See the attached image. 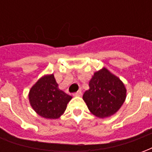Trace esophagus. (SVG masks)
I'll use <instances>...</instances> for the list:
<instances>
[{"label": "esophagus", "instance_id": "obj_1", "mask_svg": "<svg viewBox=\"0 0 152 152\" xmlns=\"http://www.w3.org/2000/svg\"><path fill=\"white\" fill-rule=\"evenodd\" d=\"M74 96H77V97H80V96L82 95V92H81V90H78L77 92L74 93Z\"/></svg>", "mask_w": 152, "mask_h": 152}]
</instances>
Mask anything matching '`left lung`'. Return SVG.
Returning <instances> with one entry per match:
<instances>
[{"instance_id": "left-lung-1", "label": "left lung", "mask_w": 152, "mask_h": 152, "mask_svg": "<svg viewBox=\"0 0 152 152\" xmlns=\"http://www.w3.org/2000/svg\"><path fill=\"white\" fill-rule=\"evenodd\" d=\"M89 86L83 99L90 112L99 118L114 115L126 99L123 82L105 67L94 74Z\"/></svg>"}]
</instances>
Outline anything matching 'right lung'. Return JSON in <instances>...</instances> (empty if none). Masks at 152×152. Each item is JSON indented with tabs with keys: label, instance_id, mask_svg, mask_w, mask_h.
<instances>
[{
	"label": "right lung",
	"instance_id": "1",
	"mask_svg": "<svg viewBox=\"0 0 152 152\" xmlns=\"http://www.w3.org/2000/svg\"><path fill=\"white\" fill-rule=\"evenodd\" d=\"M29 102L39 115L46 119H58L65 112L72 96L58 89L53 74L38 80L29 91Z\"/></svg>",
	"mask_w": 152,
	"mask_h": 152
}]
</instances>
